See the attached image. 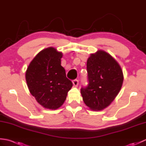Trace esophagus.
I'll list each match as a JSON object with an SVG mask.
<instances>
[{
  "label": "esophagus",
  "instance_id": "1",
  "mask_svg": "<svg viewBox=\"0 0 146 146\" xmlns=\"http://www.w3.org/2000/svg\"><path fill=\"white\" fill-rule=\"evenodd\" d=\"M78 80H73V84L75 86H78Z\"/></svg>",
  "mask_w": 146,
  "mask_h": 146
}]
</instances>
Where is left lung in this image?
Instances as JSON below:
<instances>
[{"label": "left lung", "mask_w": 146, "mask_h": 146, "mask_svg": "<svg viewBox=\"0 0 146 146\" xmlns=\"http://www.w3.org/2000/svg\"><path fill=\"white\" fill-rule=\"evenodd\" d=\"M86 70L88 83L80 90L83 102L91 110H103L111 103L122 87V69L111 55L98 51L88 59Z\"/></svg>", "instance_id": "8db88e82"}]
</instances>
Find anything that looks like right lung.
Listing matches in <instances>:
<instances>
[{"mask_svg": "<svg viewBox=\"0 0 146 146\" xmlns=\"http://www.w3.org/2000/svg\"><path fill=\"white\" fill-rule=\"evenodd\" d=\"M62 56L61 52L53 48L43 49L31 62L26 71L30 93L46 108L55 110L61 107L73 86L61 65Z\"/></svg>", "mask_w": 146, "mask_h": 146, "instance_id": "obj_1", "label": "right lung"}]
</instances>
